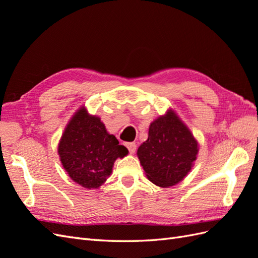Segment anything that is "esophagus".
<instances>
[{"label":"esophagus","mask_w":258,"mask_h":258,"mask_svg":"<svg viewBox=\"0 0 258 258\" xmlns=\"http://www.w3.org/2000/svg\"><path fill=\"white\" fill-rule=\"evenodd\" d=\"M126 147L128 148L130 154H134L136 152V144L135 143H127Z\"/></svg>","instance_id":"1"}]
</instances>
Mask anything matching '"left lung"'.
<instances>
[{"mask_svg": "<svg viewBox=\"0 0 258 258\" xmlns=\"http://www.w3.org/2000/svg\"><path fill=\"white\" fill-rule=\"evenodd\" d=\"M199 143L172 109L149 125L148 139L137 149L147 179L157 187L170 188L181 182L192 169Z\"/></svg>", "mask_w": 258, "mask_h": 258, "instance_id": "1", "label": "left lung"}]
</instances>
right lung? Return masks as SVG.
I'll list each match as a JSON object with an SVG mask.
<instances>
[{
	"label": "right lung",
	"instance_id": "right-lung-1",
	"mask_svg": "<svg viewBox=\"0 0 258 258\" xmlns=\"http://www.w3.org/2000/svg\"><path fill=\"white\" fill-rule=\"evenodd\" d=\"M127 148L118 145L101 118L83 105L66 125L58 144L61 165L73 180L86 189H98L110 177L117 158H124Z\"/></svg>",
	"mask_w": 258,
	"mask_h": 258
}]
</instances>
